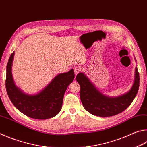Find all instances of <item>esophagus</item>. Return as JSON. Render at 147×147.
<instances>
[{"label":"esophagus","instance_id":"34e87169","mask_svg":"<svg viewBox=\"0 0 147 147\" xmlns=\"http://www.w3.org/2000/svg\"><path fill=\"white\" fill-rule=\"evenodd\" d=\"M74 71L75 74H78L79 73H80V72L82 71V68L80 67L77 66L74 68Z\"/></svg>","mask_w":147,"mask_h":147}]
</instances>
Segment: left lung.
Wrapping results in <instances>:
<instances>
[{
	"label": "left lung",
	"instance_id": "8db88e82",
	"mask_svg": "<svg viewBox=\"0 0 147 147\" xmlns=\"http://www.w3.org/2000/svg\"><path fill=\"white\" fill-rule=\"evenodd\" d=\"M76 79L80 85V94L84 107L92 115L100 117L113 116L124 111L134 100L140 86V75L137 67L132 89L126 94L116 98L103 95L83 73H79Z\"/></svg>",
	"mask_w": 147,
	"mask_h": 147
}]
</instances>
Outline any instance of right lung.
Segmentation results:
<instances>
[{"label": "right lung", "mask_w": 147, "mask_h": 147, "mask_svg": "<svg viewBox=\"0 0 147 147\" xmlns=\"http://www.w3.org/2000/svg\"><path fill=\"white\" fill-rule=\"evenodd\" d=\"M13 57L14 52L7 62L6 78V91L12 103L21 113L31 118L46 119L57 115L62 109L67 88L74 80L73 69L55 76L38 94L28 95L16 87L13 82L11 74Z\"/></svg>", "instance_id": "obj_1"}]
</instances>
